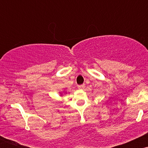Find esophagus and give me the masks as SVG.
Segmentation results:
<instances>
[{"label":"esophagus","mask_w":148,"mask_h":148,"mask_svg":"<svg viewBox=\"0 0 148 148\" xmlns=\"http://www.w3.org/2000/svg\"><path fill=\"white\" fill-rule=\"evenodd\" d=\"M84 88H85V85L84 84L80 85V86H78V88H79V89L83 90V89H84Z\"/></svg>","instance_id":"1"}]
</instances>
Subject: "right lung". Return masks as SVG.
Returning <instances> with one entry per match:
<instances>
[{"mask_svg":"<svg viewBox=\"0 0 148 148\" xmlns=\"http://www.w3.org/2000/svg\"><path fill=\"white\" fill-rule=\"evenodd\" d=\"M65 93H66V92H65ZM60 95H62V92H60Z\"/></svg>","mask_w":148,"mask_h":148,"instance_id":"right-lung-1","label":"right lung"}]
</instances>
